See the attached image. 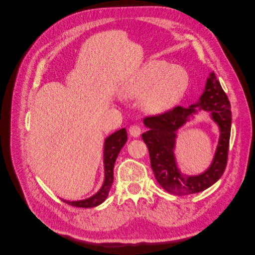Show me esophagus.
<instances>
[{
  "instance_id": "34e87169",
  "label": "esophagus",
  "mask_w": 255,
  "mask_h": 255,
  "mask_svg": "<svg viewBox=\"0 0 255 255\" xmlns=\"http://www.w3.org/2000/svg\"><path fill=\"white\" fill-rule=\"evenodd\" d=\"M128 132H129L130 136H133V137H138V136L140 135V133H141V128H140V127H139V126L133 125V126H130V128H128Z\"/></svg>"
}]
</instances>
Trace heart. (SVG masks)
<instances>
[{
    "label": "heart",
    "instance_id": "b5f03b06",
    "mask_svg": "<svg viewBox=\"0 0 255 255\" xmlns=\"http://www.w3.org/2000/svg\"><path fill=\"white\" fill-rule=\"evenodd\" d=\"M189 84L185 69L165 60H151L138 69L120 88L123 98L140 97L141 109L148 114H161L179 103Z\"/></svg>",
    "mask_w": 255,
    "mask_h": 255
}]
</instances>
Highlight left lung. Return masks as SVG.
Masks as SVG:
<instances>
[{
  "label": "left lung",
  "mask_w": 255,
  "mask_h": 255,
  "mask_svg": "<svg viewBox=\"0 0 255 255\" xmlns=\"http://www.w3.org/2000/svg\"><path fill=\"white\" fill-rule=\"evenodd\" d=\"M198 106L200 109L210 111L220 126V142L213 163L204 174L194 177L183 176L176 167L173 155L176 132L189 116L195 112ZM231 122V104L214 71L207 79L205 90L198 104L189 107L179 105L165 113L146 116L143 123L149 130L141 137L148 146L151 168L160 186L172 195L184 196L205 190L217 182L228 163Z\"/></svg>",
  "instance_id": "8db88e82"
}]
</instances>
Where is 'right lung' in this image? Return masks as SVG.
<instances>
[{
  "label": "right lung",
  "instance_id": "right-lung-1",
  "mask_svg": "<svg viewBox=\"0 0 255 255\" xmlns=\"http://www.w3.org/2000/svg\"><path fill=\"white\" fill-rule=\"evenodd\" d=\"M128 140V134L126 128H121L117 132H115L111 136L105 139L104 143V169H105V180L103 186L101 187L95 196H92L86 200L82 201H66L69 205L76 206V207H95L99 204H101L104 200L109 196L110 189L114 181V166L115 161L118 157V154L121 151L122 146L126 144Z\"/></svg>",
  "mask_w": 255,
  "mask_h": 255
}]
</instances>
